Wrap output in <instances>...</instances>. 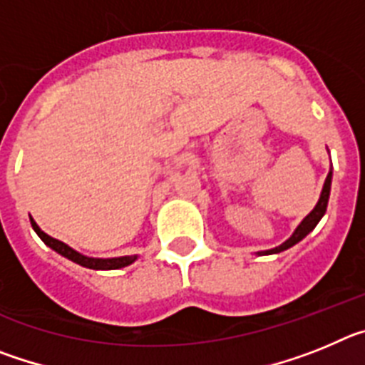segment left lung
I'll return each mask as SVG.
<instances>
[{"instance_id":"left-lung-1","label":"left lung","mask_w":365,"mask_h":365,"mask_svg":"<svg viewBox=\"0 0 365 365\" xmlns=\"http://www.w3.org/2000/svg\"><path fill=\"white\" fill-rule=\"evenodd\" d=\"M331 180H333V170H329L327 179H325L324 188H322L320 199H318V202H316V206L312 208L311 214H309L307 217L299 222L298 228L294 230V234H292L291 237L285 241V243L279 245V247L270 248V250H263V252H257V254H279V252H283V250H287V248H291V247H294L296 243H299V241H302L303 237L309 234V232L314 230V227L318 225V222H320V219L324 217L325 210H327L329 193H331Z\"/></svg>"}]
</instances>
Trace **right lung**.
Masks as SVG:
<instances>
[{
  "mask_svg": "<svg viewBox=\"0 0 365 365\" xmlns=\"http://www.w3.org/2000/svg\"><path fill=\"white\" fill-rule=\"evenodd\" d=\"M31 225L32 228H34V232H36L38 235H40V240L43 241L47 247H51L54 250V252H58L60 256L67 257V259L74 261V263H78V265L86 267V269H93V270H117V269H122V267H128L131 265L135 259H137V256H122V257H108V259H102V257H87L83 256V254L76 252L74 248H71L69 245L62 243V241L54 240V237H51V235L45 234L43 230H41L40 227L36 225V221L34 219H31Z\"/></svg>",
  "mask_w": 365,
  "mask_h": 365,
  "instance_id": "add662e5",
  "label": "right lung"
}]
</instances>
